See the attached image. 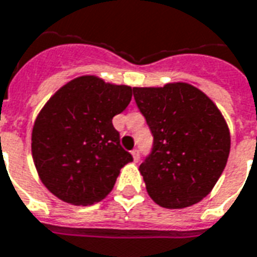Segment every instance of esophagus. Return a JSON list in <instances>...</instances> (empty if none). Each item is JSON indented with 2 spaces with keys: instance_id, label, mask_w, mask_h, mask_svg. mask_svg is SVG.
I'll use <instances>...</instances> for the list:
<instances>
[{
  "instance_id": "1",
  "label": "esophagus",
  "mask_w": 257,
  "mask_h": 257,
  "mask_svg": "<svg viewBox=\"0 0 257 257\" xmlns=\"http://www.w3.org/2000/svg\"><path fill=\"white\" fill-rule=\"evenodd\" d=\"M132 157H134V161L135 162H139V159H140V157H139V150H132Z\"/></svg>"
}]
</instances>
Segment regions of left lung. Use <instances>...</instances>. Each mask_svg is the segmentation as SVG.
<instances>
[{
    "mask_svg": "<svg viewBox=\"0 0 257 257\" xmlns=\"http://www.w3.org/2000/svg\"><path fill=\"white\" fill-rule=\"evenodd\" d=\"M151 134V155L139 170L158 206H193L215 187L230 153V131L216 104L184 81L134 87Z\"/></svg>",
    "mask_w": 257,
    "mask_h": 257,
    "instance_id": "obj_1",
    "label": "left lung"
}]
</instances>
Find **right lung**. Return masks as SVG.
<instances>
[{
    "label": "right lung",
    "mask_w": 257,
    "mask_h": 257,
    "mask_svg": "<svg viewBox=\"0 0 257 257\" xmlns=\"http://www.w3.org/2000/svg\"><path fill=\"white\" fill-rule=\"evenodd\" d=\"M132 99V87L79 76L51 95L31 135L34 165L43 185L60 200L91 206L113 189L132 155L119 146L113 117Z\"/></svg>",
    "instance_id": "right-lung-1"
}]
</instances>
